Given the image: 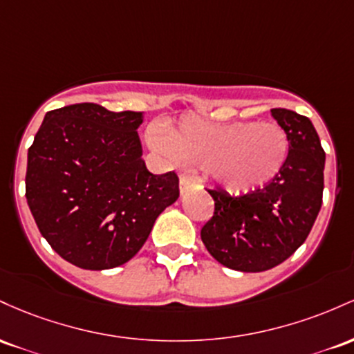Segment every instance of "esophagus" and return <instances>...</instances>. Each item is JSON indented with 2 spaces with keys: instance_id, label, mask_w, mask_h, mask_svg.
Returning <instances> with one entry per match:
<instances>
[{
  "instance_id": "obj_1",
  "label": "esophagus",
  "mask_w": 354,
  "mask_h": 354,
  "mask_svg": "<svg viewBox=\"0 0 354 354\" xmlns=\"http://www.w3.org/2000/svg\"><path fill=\"white\" fill-rule=\"evenodd\" d=\"M178 184H180V194H185L194 185V180L190 177H187V176H182L180 177V182H178Z\"/></svg>"
}]
</instances>
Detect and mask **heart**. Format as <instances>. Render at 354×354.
<instances>
[{"mask_svg":"<svg viewBox=\"0 0 354 354\" xmlns=\"http://www.w3.org/2000/svg\"><path fill=\"white\" fill-rule=\"evenodd\" d=\"M150 145L182 164L204 169L205 176L230 196H248L279 176L288 160V135L276 124H212L184 117L150 133Z\"/></svg>","mask_w":354,"mask_h":354,"instance_id":"obj_1","label":"heart"}]
</instances>
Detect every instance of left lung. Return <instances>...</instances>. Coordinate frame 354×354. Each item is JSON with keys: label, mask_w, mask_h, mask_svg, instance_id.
<instances>
[{"label": "left lung", "mask_w": 354, "mask_h": 354, "mask_svg": "<svg viewBox=\"0 0 354 354\" xmlns=\"http://www.w3.org/2000/svg\"><path fill=\"white\" fill-rule=\"evenodd\" d=\"M271 115L289 140L279 176L248 196L209 190L216 209L201 239L217 263L234 271H268L292 256L323 202L326 156L315 125L292 110L272 109Z\"/></svg>", "instance_id": "left-lung-1"}]
</instances>
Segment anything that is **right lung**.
Masks as SVG:
<instances>
[{
    "mask_svg": "<svg viewBox=\"0 0 354 354\" xmlns=\"http://www.w3.org/2000/svg\"><path fill=\"white\" fill-rule=\"evenodd\" d=\"M140 112L97 103L51 110L28 150L26 201L53 251L90 271L129 263L178 198L174 172L142 158Z\"/></svg>",
    "mask_w": 354,
    "mask_h": 354,
    "instance_id": "add662e5",
    "label": "right lung"
}]
</instances>
